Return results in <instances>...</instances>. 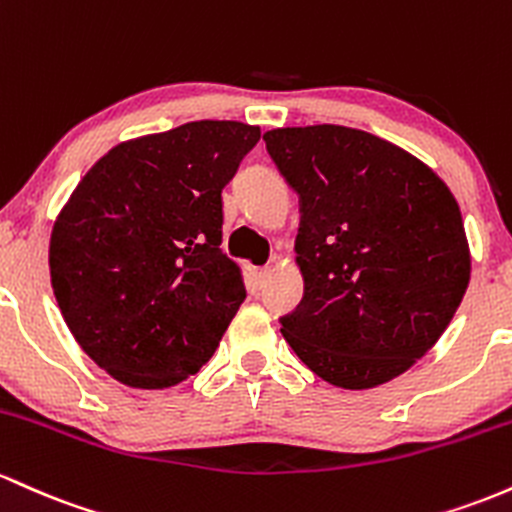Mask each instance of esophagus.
<instances>
[{"label":"esophagus","mask_w":512,"mask_h":512,"mask_svg":"<svg viewBox=\"0 0 512 512\" xmlns=\"http://www.w3.org/2000/svg\"><path fill=\"white\" fill-rule=\"evenodd\" d=\"M251 278H254L256 287H263L271 278V266H261V268H251Z\"/></svg>","instance_id":"1"}]
</instances>
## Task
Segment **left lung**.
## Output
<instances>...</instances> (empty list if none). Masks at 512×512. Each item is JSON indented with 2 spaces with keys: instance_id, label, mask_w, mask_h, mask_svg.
Wrapping results in <instances>:
<instances>
[{
  "instance_id": "1",
  "label": "left lung",
  "mask_w": 512,
  "mask_h": 512,
  "mask_svg": "<svg viewBox=\"0 0 512 512\" xmlns=\"http://www.w3.org/2000/svg\"><path fill=\"white\" fill-rule=\"evenodd\" d=\"M300 198L304 295L280 317L314 375L343 389L384 384L421 360L469 285V246L450 188L409 152L343 125L263 135Z\"/></svg>"
}]
</instances>
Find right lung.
I'll use <instances>...</instances> for the list:
<instances>
[{"instance_id": "right-lung-1", "label": "right lung", "mask_w": 512, "mask_h": 512, "mask_svg": "<svg viewBox=\"0 0 512 512\" xmlns=\"http://www.w3.org/2000/svg\"><path fill=\"white\" fill-rule=\"evenodd\" d=\"M256 125L195 120L113 147L50 237V280L82 350L135 389L174 387L215 353L246 300L222 254V188Z\"/></svg>"}]
</instances>
